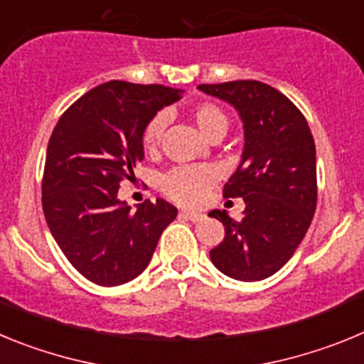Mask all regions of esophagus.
I'll return each instance as SVG.
<instances>
[{
	"mask_svg": "<svg viewBox=\"0 0 364 364\" xmlns=\"http://www.w3.org/2000/svg\"><path fill=\"white\" fill-rule=\"evenodd\" d=\"M180 217L188 218V220H191V222H198V220H202V218H204V215L195 213V211H180Z\"/></svg>",
	"mask_w": 364,
	"mask_h": 364,
	"instance_id": "1",
	"label": "esophagus"
}]
</instances>
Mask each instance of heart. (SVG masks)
<instances>
[{
  "mask_svg": "<svg viewBox=\"0 0 364 364\" xmlns=\"http://www.w3.org/2000/svg\"><path fill=\"white\" fill-rule=\"evenodd\" d=\"M191 117L198 125V129L210 140L222 138L230 129V118L226 111L211 102H202L195 105L191 109ZM166 125V112H156L147 122L142 131V146L147 153H154L159 149ZM215 178H217V173L210 166H182L166 173L160 180V188L176 204L197 205L204 198L205 189L213 184Z\"/></svg>",
  "mask_w": 364,
  "mask_h": 364,
  "instance_id": "1",
  "label": "heart"
}]
</instances>
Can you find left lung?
<instances>
[{
  "instance_id": "8db88e82",
  "label": "left lung",
  "mask_w": 364,
  "mask_h": 364,
  "mask_svg": "<svg viewBox=\"0 0 364 364\" xmlns=\"http://www.w3.org/2000/svg\"><path fill=\"white\" fill-rule=\"evenodd\" d=\"M239 111L244 153L224 186V197H242L244 217L235 220L213 210L224 224V240L211 262L237 281L272 277L304 239L317 205L315 144L308 122L291 100L255 80L198 85Z\"/></svg>"
}]
</instances>
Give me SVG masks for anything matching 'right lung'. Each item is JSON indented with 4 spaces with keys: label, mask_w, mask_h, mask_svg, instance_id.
<instances>
[{
    "label": "right lung",
    "mask_w": 364,
    "mask_h": 364,
    "mask_svg": "<svg viewBox=\"0 0 364 364\" xmlns=\"http://www.w3.org/2000/svg\"><path fill=\"white\" fill-rule=\"evenodd\" d=\"M180 96L173 87L112 80L76 100L50 134L41 180L45 220L70 264L95 284L138 277L175 220L176 208L162 198L131 211L118 188L134 180L147 122Z\"/></svg>",
    "instance_id": "obj_1"
}]
</instances>
